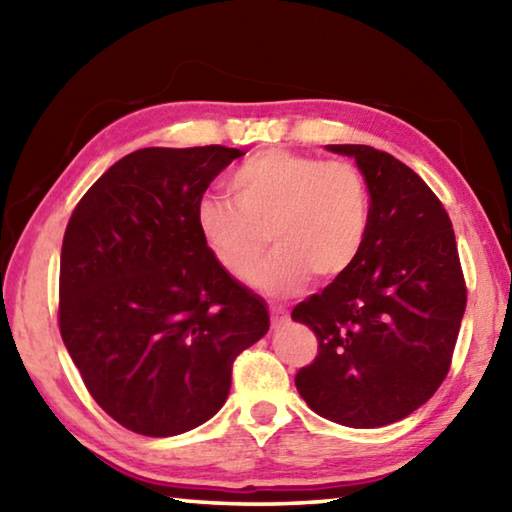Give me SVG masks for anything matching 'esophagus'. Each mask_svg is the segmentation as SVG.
<instances>
[{"instance_id": "obj_1", "label": "esophagus", "mask_w": 512, "mask_h": 512, "mask_svg": "<svg viewBox=\"0 0 512 512\" xmlns=\"http://www.w3.org/2000/svg\"><path fill=\"white\" fill-rule=\"evenodd\" d=\"M289 320V314L282 307H271V325L277 329Z\"/></svg>"}]
</instances>
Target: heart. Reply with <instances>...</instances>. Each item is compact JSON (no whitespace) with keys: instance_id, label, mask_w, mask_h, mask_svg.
<instances>
[{"instance_id":"heart-1","label":"heart","mask_w":512,"mask_h":512,"mask_svg":"<svg viewBox=\"0 0 512 512\" xmlns=\"http://www.w3.org/2000/svg\"><path fill=\"white\" fill-rule=\"evenodd\" d=\"M232 203L207 196L198 232L216 262L246 280L268 241L275 250L253 284L268 296L296 293L309 275L332 282L357 264L370 228V194L359 167L284 149L259 151L235 169Z\"/></svg>"}]
</instances>
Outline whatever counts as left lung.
<instances>
[{"label":"left lung","instance_id":"8db88e82","mask_svg":"<svg viewBox=\"0 0 512 512\" xmlns=\"http://www.w3.org/2000/svg\"><path fill=\"white\" fill-rule=\"evenodd\" d=\"M357 160L370 192V228L348 273L293 307L318 339L296 375L323 418L384 427L429 400L452 366L467 287L449 214L429 185L366 144H332Z\"/></svg>","mask_w":512,"mask_h":512}]
</instances>
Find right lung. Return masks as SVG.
Returning <instances> with one entry per match:
<instances>
[{
	"label": "right lung",
	"mask_w": 512,
	"mask_h": 512,
	"mask_svg": "<svg viewBox=\"0 0 512 512\" xmlns=\"http://www.w3.org/2000/svg\"><path fill=\"white\" fill-rule=\"evenodd\" d=\"M241 155L219 144L128 153L69 216L60 336L94 402L142 436L210 420L232 363L268 332L264 300L216 262L196 225L205 189Z\"/></svg>",
	"instance_id": "obj_1"
}]
</instances>
